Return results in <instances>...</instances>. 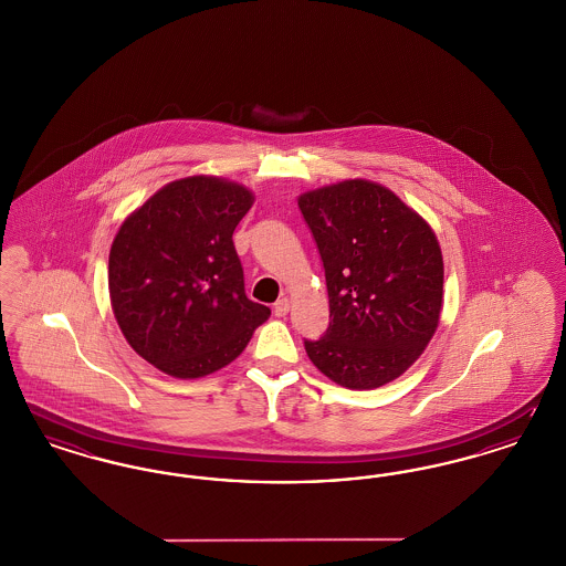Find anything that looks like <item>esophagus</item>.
<instances>
[{"mask_svg": "<svg viewBox=\"0 0 566 566\" xmlns=\"http://www.w3.org/2000/svg\"><path fill=\"white\" fill-rule=\"evenodd\" d=\"M289 310H291V301L284 296V298H280L275 305H273V314L277 316V318H282V316H286L289 314Z\"/></svg>", "mask_w": 566, "mask_h": 566, "instance_id": "esophagus-1", "label": "esophagus"}]
</instances>
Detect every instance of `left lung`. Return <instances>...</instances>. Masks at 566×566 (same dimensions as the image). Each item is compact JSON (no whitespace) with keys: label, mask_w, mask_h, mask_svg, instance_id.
Returning <instances> with one entry per match:
<instances>
[{"label":"left lung","mask_w":566,"mask_h":566,"mask_svg":"<svg viewBox=\"0 0 566 566\" xmlns=\"http://www.w3.org/2000/svg\"><path fill=\"white\" fill-rule=\"evenodd\" d=\"M323 256L331 323L305 352L350 390H374L420 358L439 326L443 256L431 224L365 178L298 195Z\"/></svg>","instance_id":"left-lung-1"}]
</instances>
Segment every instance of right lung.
Returning a JSON list of instances; mask_svg holds the SVG:
<instances>
[{
    "label": "right lung",
    "mask_w": 566,
    "mask_h": 566,
    "mask_svg": "<svg viewBox=\"0 0 566 566\" xmlns=\"http://www.w3.org/2000/svg\"><path fill=\"white\" fill-rule=\"evenodd\" d=\"M252 203L248 187L201 174L165 185L118 227L108 261L112 312L127 344L163 374H214L270 318L268 305L245 296L233 245Z\"/></svg>",
    "instance_id": "right-lung-1"
}]
</instances>
